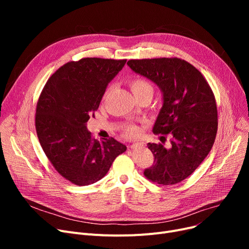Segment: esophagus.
I'll use <instances>...</instances> for the list:
<instances>
[{
	"label": "esophagus",
	"mask_w": 249,
	"mask_h": 249,
	"mask_svg": "<svg viewBox=\"0 0 249 249\" xmlns=\"http://www.w3.org/2000/svg\"><path fill=\"white\" fill-rule=\"evenodd\" d=\"M141 143H132V144L129 145V148H135L137 146H140Z\"/></svg>",
	"instance_id": "esophagus-1"
}]
</instances>
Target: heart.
Returning a JSON list of instances; mask_svg holds the SVG:
<instances>
[{"label": "heart", "mask_w": 249, "mask_h": 249, "mask_svg": "<svg viewBox=\"0 0 249 249\" xmlns=\"http://www.w3.org/2000/svg\"><path fill=\"white\" fill-rule=\"evenodd\" d=\"M129 86L136 98L143 95H152L153 88L151 84L141 76H132L129 78ZM122 133L126 137H132L139 133V128L134 124H126L121 128Z\"/></svg>", "instance_id": "1"}]
</instances>
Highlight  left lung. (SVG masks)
<instances>
[{
	"label": "left lung",
	"instance_id": "1",
	"mask_svg": "<svg viewBox=\"0 0 249 249\" xmlns=\"http://www.w3.org/2000/svg\"><path fill=\"white\" fill-rule=\"evenodd\" d=\"M127 64L161 89L163 105L152 131L172 136L171 148L148 143L154 162L144 176L159 185H176L197 169L215 142L218 112L213 90L194 65L178 57L130 59Z\"/></svg>",
	"mask_w": 249,
	"mask_h": 249
}]
</instances>
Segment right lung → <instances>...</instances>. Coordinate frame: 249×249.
Masks as SVG:
<instances>
[{"label":"right lung","instance_id":"add662e5","mask_svg":"<svg viewBox=\"0 0 249 249\" xmlns=\"http://www.w3.org/2000/svg\"><path fill=\"white\" fill-rule=\"evenodd\" d=\"M126 59L86 57L63 64L39 96L35 128L40 145L56 172L76 186L106 176L126 146L114 138L100 142L87 130L102 97Z\"/></svg>","mask_w":249,"mask_h":249}]
</instances>
